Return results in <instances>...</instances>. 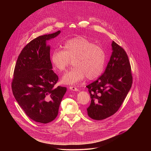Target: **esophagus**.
Segmentation results:
<instances>
[{"label":"esophagus","mask_w":151,"mask_h":151,"mask_svg":"<svg viewBox=\"0 0 151 151\" xmlns=\"http://www.w3.org/2000/svg\"><path fill=\"white\" fill-rule=\"evenodd\" d=\"M69 88L72 90V91H78V89L76 87H70Z\"/></svg>","instance_id":"esophagus-1"}]
</instances>
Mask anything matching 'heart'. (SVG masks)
<instances>
[{"instance_id":"heart-1","label":"heart","mask_w":151,"mask_h":151,"mask_svg":"<svg viewBox=\"0 0 151 151\" xmlns=\"http://www.w3.org/2000/svg\"><path fill=\"white\" fill-rule=\"evenodd\" d=\"M72 61L74 68L62 78L64 84L74 85L85 77L89 80L98 78L103 72L106 62L103 48L90 39L78 36L64 44L63 50L56 49L51 55L54 68L59 72H65Z\"/></svg>"}]
</instances>
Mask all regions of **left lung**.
I'll use <instances>...</instances> for the list:
<instances>
[{
    "mask_svg": "<svg viewBox=\"0 0 151 151\" xmlns=\"http://www.w3.org/2000/svg\"><path fill=\"white\" fill-rule=\"evenodd\" d=\"M112 47L113 52L104 72L87 86L91 99L87 113L95 120L115 114L133 83L130 63L125 51L114 40Z\"/></svg>",
    "mask_w": 151,
    "mask_h": 151,
    "instance_id": "obj_1",
    "label": "left lung"
}]
</instances>
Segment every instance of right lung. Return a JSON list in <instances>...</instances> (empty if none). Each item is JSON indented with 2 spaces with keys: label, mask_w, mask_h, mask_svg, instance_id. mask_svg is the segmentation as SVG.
Listing matches in <instances>:
<instances>
[{
  "label": "right lung",
  "mask_w": 151,
  "mask_h": 151,
  "mask_svg": "<svg viewBox=\"0 0 151 151\" xmlns=\"http://www.w3.org/2000/svg\"><path fill=\"white\" fill-rule=\"evenodd\" d=\"M55 33L40 36L21 51L14 71L11 88L14 97L25 114L35 122L47 124L58 115L66 87H55L58 77L52 70L48 40Z\"/></svg>",
  "instance_id": "1"
}]
</instances>
